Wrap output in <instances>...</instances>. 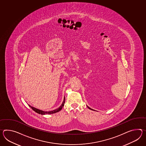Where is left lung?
I'll return each instance as SVG.
<instances>
[{
    "label": "left lung",
    "mask_w": 146,
    "mask_h": 146,
    "mask_svg": "<svg viewBox=\"0 0 146 146\" xmlns=\"http://www.w3.org/2000/svg\"><path fill=\"white\" fill-rule=\"evenodd\" d=\"M88 108H89V109H90V110H93V109H92V108H90V107H88Z\"/></svg>",
    "instance_id": "8db88e82"
}]
</instances>
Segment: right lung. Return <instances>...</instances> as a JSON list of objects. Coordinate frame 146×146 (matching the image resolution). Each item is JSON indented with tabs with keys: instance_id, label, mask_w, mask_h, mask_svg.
I'll return each mask as SVG.
<instances>
[{
	"instance_id": "1",
	"label": "right lung",
	"mask_w": 146,
	"mask_h": 146,
	"mask_svg": "<svg viewBox=\"0 0 146 146\" xmlns=\"http://www.w3.org/2000/svg\"><path fill=\"white\" fill-rule=\"evenodd\" d=\"M64 103H65V97L64 98V100L61 104V105L58 107V108L54 110H52V111H43V110H40L39 109H37L36 108L33 107L31 106H30L29 105L30 107H31V108L34 110L35 112L37 113H39V114H41V115H45V114H52V113H56L57 112H58L59 111L61 110L62 108L64 106Z\"/></svg>"
}]
</instances>
